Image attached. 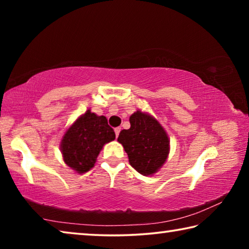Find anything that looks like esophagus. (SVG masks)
<instances>
[{"label": "esophagus", "mask_w": 249, "mask_h": 249, "mask_svg": "<svg viewBox=\"0 0 249 249\" xmlns=\"http://www.w3.org/2000/svg\"><path fill=\"white\" fill-rule=\"evenodd\" d=\"M114 132H115V135H116V137H119V135H120V132H121V127H116V128L114 129Z\"/></svg>", "instance_id": "obj_1"}]
</instances>
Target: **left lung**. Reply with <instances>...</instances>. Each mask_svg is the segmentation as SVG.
I'll return each mask as SVG.
<instances>
[{
    "label": "left lung",
    "instance_id": "obj_1",
    "mask_svg": "<svg viewBox=\"0 0 249 249\" xmlns=\"http://www.w3.org/2000/svg\"><path fill=\"white\" fill-rule=\"evenodd\" d=\"M130 128L117 138L128 155L130 166L144 176L154 175L169 154V138L153 116L141 111L129 117Z\"/></svg>",
    "mask_w": 249,
    "mask_h": 249
}]
</instances>
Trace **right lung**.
Segmentation results:
<instances>
[{
    "instance_id": "1",
    "label": "right lung",
    "mask_w": 249,
    "mask_h": 249,
    "mask_svg": "<svg viewBox=\"0 0 249 249\" xmlns=\"http://www.w3.org/2000/svg\"><path fill=\"white\" fill-rule=\"evenodd\" d=\"M114 140L115 133L107 117L88 109L67 130L60 148L67 165L78 174H84L94 166L103 145Z\"/></svg>"
}]
</instances>
